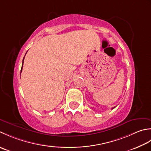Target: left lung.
I'll return each mask as SVG.
<instances>
[{
	"label": "left lung",
	"mask_w": 151,
	"mask_h": 151,
	"mask_svg": "<svg viewBox=\"0 0 151 151\" xmlns=\"http://www.w3.org/2000/svg\"><path fill=\"white\" fill-rule=\"evenodd\" d=\"M115 107H113V108H112V109H114V108H115Z\"/></svg>",
	"instance_id": "obj_1"
}]
</instances>
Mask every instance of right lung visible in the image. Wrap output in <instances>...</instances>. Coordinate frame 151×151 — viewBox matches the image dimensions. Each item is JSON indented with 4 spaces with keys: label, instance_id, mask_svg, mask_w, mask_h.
Returning <instances> with one entry per match:
<instances>
[{
    "label": "right lung",
    "instance_id": "1",
    "mask_svg": "<svg viewBox=\"0 0 151 151\" xmlns=\"http://www.w3.org/2000/svg\"><path fill=\"white\" fill-rule=\"evenodd\" d=\"M24 57L23 58V62H24ZM22 69H23V64H22V67H21V72H22Z\"/></svg>",
    "mask_w": 151,
    "mask_h": 151
}]
</instances>
